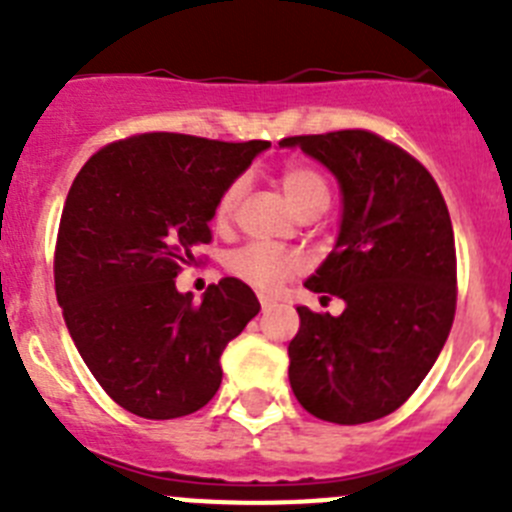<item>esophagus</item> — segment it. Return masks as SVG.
Returning <instances> with one entry per match:
<instances>
[{"mask_svg":"<svg viewBox=\"0 0 512 512\" xmlns=\"http://www.w3.org/2000/svg\"><path fill=\"white\" fill-rule=\"evenodd\" d=\"M259 302H261V307H264V310H266V307L274 305V300H271L269 295H259Z\"/></svg>","mask_w":512,"mask_h":512,"instance_id":"esophagus-1","label":"esophagus"}]
</instances>
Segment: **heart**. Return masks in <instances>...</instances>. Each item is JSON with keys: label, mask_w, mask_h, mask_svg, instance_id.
Returning <instances> with one entry per match:
<instances>
[{"label": "heart", "mask_w": 512, "mask_h": 512, "mask_svg": "<svg viewBox=\"0 0 512 512\" xmlns=\"http://www.w3.org/2000/svg\"><path fill=\"white\" fill-rule=\"evenodd\" d=\"M279 182H282L284 197H287L289 205L295 207V210H300L315 194H325V182L320 179V174H315L307 166H287L282 176H279ZM241 192V182H233L220 194L215 207V217L220 223L233 217L238 200H241ZM225 264H228V271L233 277H238L241 282L251 284L256 289H264V292L279 287L284 279H289L302 269V259L295 251L271 246V243H246V246L230 253Z\"/></svg>", "instance_id": "1"}]
</instances>
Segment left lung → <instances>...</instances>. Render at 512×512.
<instances>
[{
	"label": "left lung",
	"instance_id": "obj_1",
	"mask_svg": "<svg viewBox=\"0 0 512 512\" xmlns=\"http://www.w3.org/2000/svg\"><path fill=\"white\" fill-rule=\"evenodd\" d=\"M279 148H300L336 176V246L305 287L346 302L341 315L297 305L289 384L315 418L372 423L418 390L449 338L456 310L449 210L425 166L366 130L297 135Z\"/></svg>",
	"mask_w": 512,
	"mask_h": 512
}]
</instances>
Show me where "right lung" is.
I'll list each match as a JSON object with an SVG mask.
<instances>
[{
    "mask_svg": "<svg viewBox=\"0 0 512 512\" xmlns=\"http://www.w3.org/2000/svg\"><path fill=\"white\" fill-rule=\"evenodd\" d=\"M269 140L223 143L179 133L120 140L89 158L63 205L56 297L76 351L128 413H197L223 382L225 346L261 310L241 279L176 289L192 248L210 241L225 187Z\"/></svg>",
    "mask_w": 512,
    "mask_h": 512,
    "instance_id": "add662e5",
    "label": "right lung"
}]
</instances>
